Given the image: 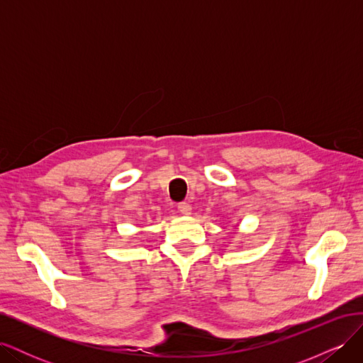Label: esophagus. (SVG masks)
<instances>
[{"label": "esophagus", "instance_id": "34e87169", "mask_svg": "<svg viewBox=\"0 0 363 363\" xmlns=\"http://www.w3.org/2000/svg\"><path fill=\"white\" fill-rule=\"evenodd\" d=\"M177 208H179V212L182 213V215H191V212H192V207H191V204L189 203H180L179 206H177Z\"/></svg>", "mask_w": 363, "mask_h": 363}]
</instances>
